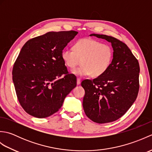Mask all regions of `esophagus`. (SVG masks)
<instances>
[{
    "label": "esophagus",
    "mask_w": 152,
    "mask_h": 152,
    "mask_svg": "<svg viewBox=\"0 0 152 152\" xmlns=\"http://www.w3.org/2000/svg\"><path fill=\"white\" fill-rule=\"evenodd\" d=\"M80 83H81V81H80V78H77V84L80 85Z\"/></svg>",
    "instance_id": "esophagus-1"
}]
</instances>
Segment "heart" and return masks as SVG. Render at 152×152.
<instances>
[{
	"label": "heart",
	"instance_id": "obj_1",
	"mask_svg": "<svg viewBox=\"0 0 152 152\" xmlns=\"http://www.w3.org/2000/svg\"><path fill=\"white\" fill-rule=\"evenodd\" d=\"M114 56L112 48L108 44L92 38H82L76 41L73 49L65 48L61 57L65 65L74 69L81 63L82 66L73 71L79 76L90 74L93 78L101 76L110 66Z\"/></svg>",
	"mask_w": 152,
	"mask_h": 152
}]
</instances>
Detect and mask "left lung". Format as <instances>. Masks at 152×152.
<instances>
[{
	"label": "left lung",
	"instance_id": "8db88e82",
	"mask_svg": "<svg viewBox=\"0 0 152 152\" xmlns=\"http://www.w3.org/2000/svg\"><path fill=\"white\" fill-rule=\"evenodd\" d=\"M90 36L107 40L114 50L112 63L106 72L81 83L85 90L83 107L86 115L97 124H106L120 118L136 100L140 86V66L122 41L104 34Z\"/></svg>",
	"mask_w": 152,
	"mask_h": 152
}]
</instances>
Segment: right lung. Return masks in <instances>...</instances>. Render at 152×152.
Listing matches in <instances>:
<instances>
[{
  "label": "right lung",
  "mask_w": 152,
  "mask_h": 152,
  "mask_svg": "<svg viewBox=\"0 0 152 152\" xmlns=\"http://www.w3.org/2000/svg\"><path fill=\"white\" fill-rule=\"evenodd\" d=\"M78 33L49 32L31 38L21 48L13 66L12 79L19 104L27 114L49 117L59 110L76 86V77L68 72L61 54Z\"/></svg>",
  "instance_id": "right-lung-1"
}]
</instances>
